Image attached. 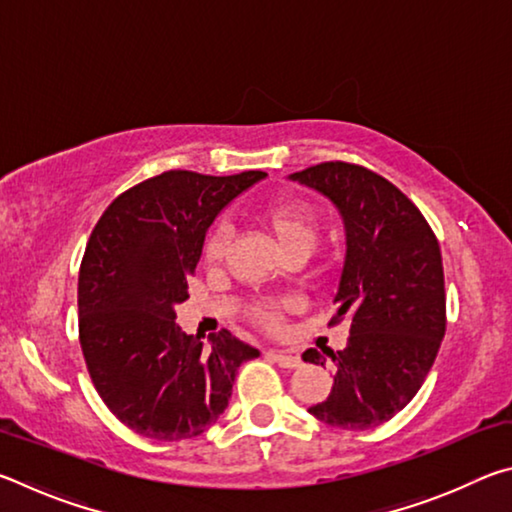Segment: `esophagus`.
Returning <instances> with one entry per match:
<instances>
[{
	"mask_svg": "<svg viewBox=\"0 0 512 512\" xmlns=\"http://www.w3.org/2000/svg\"><path fill=\"white\" fill-rule=\"evenodd\" d=\"M268 357H271L277 363V366H282V368H300L302 366V359L298 357V354H293V352L271 350V352H268Z\"/></svg>",
	"mask_w": 512,
	"mask_h": 512,
	"instance_id": "34e87169",
	"label": "esophagus"
}]
</instances>
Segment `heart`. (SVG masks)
Wrapping results in <instances>:
<instances>
[{
  "instance_id": "b5f03b06",
  "label": "heart",
  "mask_w": 512,
  "mask_h": 512,
  "mask_svg": "<svg viewBox=\"0 0 512 512\" xmlns=\"http://www.w3.org/2000/svg\"><path fill=\"white\" fill-rule=\"evenodd\" d=\"M255 219L264 225L268 235L275 239V244L282 248V253H289L293 248H311L318 235L320 216L311 203L302 198H275L255 212ZM225 255V235L223 230L212 232L205 241L203 257L207 264L221 262ZM259 323L268 329H277L282 323V307H264L257 314Z\"/></svg>"
}]
</instances>
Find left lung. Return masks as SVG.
<instances>
[{
	"label": "left lung",
	"instance_id": "8db88e82",
	"mask_svg": "<svg viewBox=\"0 0 512 512\" xmlns=\"http://www.w3.org/2000/svg\"><path fill=\"white\" fill-rule=\"evenodd\" d=\"M336 205L345 225V262L336 314L350 320L339 352L309 348L302 359L334 366L325 402L309 406L320 422L366 431L391 420L420 391L445 336V275L427 219L379 173L350 162H320L291 173Z\"/></svg>",
	"mask_w": 512,
	"mask_h": 512
}]
</instances>
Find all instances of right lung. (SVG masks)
Here are the masks:
<instances>
[{
	"label": "right lung",
	"mask_w": 512,
	"mask_h": 512,
	"mask_svg": "<svg viewBox=\"0 0 512 512\" xmlns=\"http://www.w3.org/2000/svg\"><path fill=\"white\" fill-rule=\"evenodd\" d=\"M266 176L164 171L119 194L94 225L79 273V339L92 384L140 436H201L228 406L237 368L259 357L228 329L185 334L176 307L225 205Z\"/></svg>",
	"instance_id": "right-lung-1"
}]
</instances>
